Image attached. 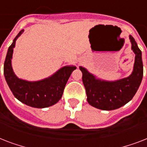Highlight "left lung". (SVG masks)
<instances>
[{"instance_id": "8db88e82", "label": "left lung", "mask_w": 147, "mask_h": 147, "mask_svg": "<svg viewBox=\"0 0 147 147\" xmlns=\"http://www.w3.org/2000/svg\"><path fill=\"white\" fill-rule=\"evenodd\" d=\"M130 40L131 49L135 53V62L132 74L127 78L114 82L100 80L86 69L79 67L88 102L93 107L105 111L117 109L129 102L137 92L144 74L142 53L132 36H130Z\"/></svg>"}]
</instances>
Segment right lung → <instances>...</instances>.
Instances as JSON below:
<instances>
[{"instance_id":"1","label":"right lung","mask_w":147,"mask_h":147,"mask_svg":"<svg viewBox=\"0 0 147 147\" xmlns=\"http://www.w3.org/2000/svg\"><path fill=\"white\" fill-rule=\"evenodd\" d=\"M24 32L22 30L10 46L3 65V74L10 91L16 98L25 105L36 108H43L55 105L61 99L63 91L76 66H64L49 78L37 82L20 79L13 71L11 65L16 40Z\"/></svg>"}]
</instances>
